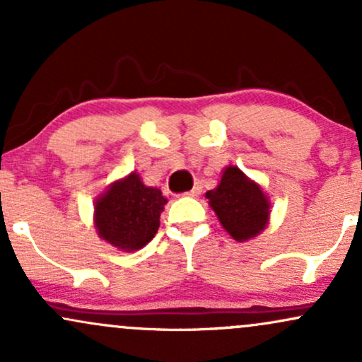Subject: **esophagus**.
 <instances>
[{
    "mask_svg": "<svg viewBox=\"0 0 362 362\" xmlns=\"http://www.w3.org/2000/svg\"><path fill=\"white\" fill-rule=\"evenodd\" d=\"M201 190H202L201 185H195L194 189H190V190H187V192H184V195H189V197H197V195L201 194Z\"/></svg>",
    "mask_w": 362,
    "mask_h": 362,
    "instance_id": "1",
    "label": "esophagus"
}]
</instances>
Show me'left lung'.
<instances>
[{
    "label": "left lung",
    "mask_w": 362,
    "mask_h": 362,
    "mask_svg": "<svg viewBox=\"0 0 362 362\" xmlns=\"http://www.w3.org/2000/svg\"><path fill=\"white\" fill-rule=\"evenodd\" d=\"M206 197L224 230L236 242H247L259 235L269 221L267 197L236 167L224 170L219 185Z\"/></svg>",
    "instance_id": "left-lung-1"
}]
</instances>
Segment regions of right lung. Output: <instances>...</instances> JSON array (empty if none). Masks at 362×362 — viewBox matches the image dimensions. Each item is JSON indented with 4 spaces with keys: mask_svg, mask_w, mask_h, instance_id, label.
Wrapping results in <instances>:
<instances>
[{
    "mask_svg": "<svg viewBox=\"0 0 362 362\" xmlns=\"http://www.w3.org/2000/svg\"><path fill=\"white\" fill-rule=\"evenodd\" d=\"M165 204L160 189L146 187L138 173H131L98 197L95 226L100 238L120 250H139L156 235Z\"/></svg>",
    "mask_w": 362,
    "mask_h": 362,
    "instance_id": "right-lung-1",
    "label": "right lung"
}]
</instances>
